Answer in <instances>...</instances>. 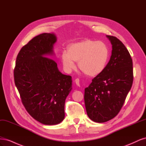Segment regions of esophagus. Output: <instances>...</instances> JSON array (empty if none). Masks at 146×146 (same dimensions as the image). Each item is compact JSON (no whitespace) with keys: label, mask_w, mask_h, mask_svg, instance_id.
<instances>
[{"label":"esophagus","mask_w":146,"mask_h":146,"mask_svg":"<svg viewBox=\"0 0 146 146\" xmlns=\"http://www.w3.org/2000/svg\"><path fill=\"white\" fill-rule=\"evenodd\" d=\"M75 83H76V85L77 86H80V80H79L78 78H76V80H75Z\"/></svg>","instance_id":"obj_1"}]
</instances>
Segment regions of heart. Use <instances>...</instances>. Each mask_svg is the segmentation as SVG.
Returning a JSON list of instances; mask_svg holds the SVG:
<instances>
[{
	"label": "heart",
	"instance_id": "1",
	"mask_svg": "<svg viewBox=\"0 0 146 146\" xmlns=\"http://www.w3.org/2000/svg\"><path fill=\"white\" fill-rule=\"evenodd\" d=\"M110 58L108 46L102 41L84 39L69 45L68 51H63L61 55V63L64 69L71 72L78 68L86 76L94 77L102 72L106 68Z\"/></svg>",
	"mask_w": 146,
	"mask_h": 146
}]
</instances>
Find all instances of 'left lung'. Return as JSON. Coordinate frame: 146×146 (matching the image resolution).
Here are the masks:
<instances>
[{
	"mask_svg": "<svg viewBox=\"0 0 146 146\" xmlns=\"http://www.w3.org/2000/svg\"><path fill=\"white\" fill-rule=\"evenodd\" d=\"M112 52L107 67L85 89V104L88 117L96 122L111 120L120 111L133 80V62L123 44L107 35Z\"/></svg>",
	"mask_w": 146,
	"mask_h": 146,
	"instance_id": "8db88e82",
	"label": "left lung"
}]
</instances>
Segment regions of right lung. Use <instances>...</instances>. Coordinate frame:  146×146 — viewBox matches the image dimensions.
I'll use <instances>...</instances> for the list:
<instances>
[{
	"instance_id": "1",
	"label": "right lung",
	"mask_w": 146,
	"mask_h": 146,
	"mask_svg": "<svg viewBox=\"0 0 146 146\" xmlns=\"http://www.w3.org/2000/svg\"><path fill=\"white\" fill-rule=\"evenodd\" d=\"M54 33H42L22 47L14 69L15 85L30 115L45 125L64 118L65 100L72 90V77L63 74L54 60Z\"/></svg>"
}]
</instances>
